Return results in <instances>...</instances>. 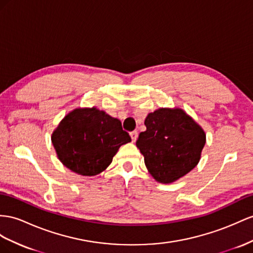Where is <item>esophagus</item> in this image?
Here are the masks:
<instances>
[{"instance_id": "obj_1", "label": "esophagus", "mask_w": 253, "mask_h": 253, "mask_svg": "<svg viewBox=\"0 0 253 253\" xmlns=\"http://www.w3.org/2000/svg\"><path fill=\"white\" fill-rule=\"evenodd\" d=\"M130 137H131L132 142H135V140H137V138H138V131H137V130L131 131V132H130Z\"/></svg>"}]
</instances>
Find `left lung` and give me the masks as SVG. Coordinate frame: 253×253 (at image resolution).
I'll return each instance as SVG.
<instances>
[{
  "mask_svg": "<svg viewBox=\"0 0 253 253\" xmlns=\"http://www.w3.org/2000/svg\"><path fill=\"white\" fill-rule=\"evenodd\" d=\"M144 125L135 144L155 180L171 184L196 168L206 134L183 109L159 108L147 114Z\"/></svg>",
  "mask_w": 253,
  "mask_h": 253,
  "instance_id": "8db88e82",
  "label": "left lung"
}]
</instances>
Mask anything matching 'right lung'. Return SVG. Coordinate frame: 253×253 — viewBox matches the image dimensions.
Returning a JSON list of instances; mask_svg holds the SVG:
<instances>
[{"instance_id":"1","label":"right lung","mask_w":253,"mask_h":253,"mask_svg":"<svg viewBox=\"0 0 253 253\" xmlns=\"http://www.w3.org/2000/svg\"><path fill=\"white\" fill-rule=\"evenodd\" d=\"M57 158L73 172L94 176L112 163L119 148L131 141L120 120L97 108H77L51 135Z\"/></svg>"}]
</instances>
